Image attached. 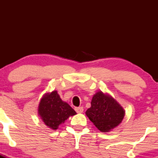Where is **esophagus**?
Here are the masks:
<instances>
[{"instance_id":"obj_1","label":"esophagus","mask_w":158,"mask_h":158,"mask_svg":"<svg viewBox=\"0 0 158 158\" xmlns=\"http://www.w3.org/2000/svg\"><path fill=\"white\" fill-rule=\"evenodd\" d=\"M75 110L77 113H82L83 112V107H76L75 108Z\"/></svg>"}]
</instances>
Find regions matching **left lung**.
<instances>
[{"instance_id": "obj_1", "label": "left lung", "mask_w": 158, "mask_h": 158, "mask_svg": "<svg viewBox=\"0 0 158 158\" xmlns=\"http://www.w3.org/2000/svg\"><path fill=\"white\" fill-rule=\"evenodd\" d=\"M125 111L120 104L108 94L98 92L93 95L91 107L85 114L102 132H109L123 120Z\"/></svg>"}]
</instances>
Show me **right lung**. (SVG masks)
<instances>
[{"instance_id": "add662e5", "label": "right lung", "mask_w": 158, "mask_h": 158, "mask_svg": "<svg viewBox=\"0 0 158 158\" xmlns=\"http://www.w3.org/2000/svg\"><path fill=\"white\" fill-rule=\"evenodd\" d=\"M38 114L49 128L56 130L69 116L76 114L68 103L60 98L57 91H52L43 96L38 107Z\"/></svg>"}]
</instances>
